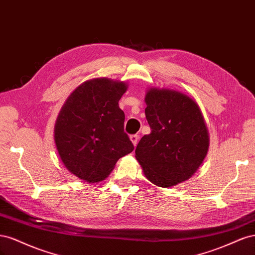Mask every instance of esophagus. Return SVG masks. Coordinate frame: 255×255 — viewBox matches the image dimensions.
I'll list each match as a JSON object with an SVG mask.
<instances>
[{
    "label": "esophagus",
    "instance_id": "34e87169",
    "mask_svg": "<svg viewBox=\"0 0 255 255\" xmlns=\"http://www.w3.org/2000/svg\"><path fill=\"white\" fill-rule=\"evenodd\" d=\"M129 139H130V141L133 142V144L136 146V144L138 143V139H139V136H138L137 134L130 135V136H129Z\"/></svg>",
    "mask_w": 255,
    "mask_h": 255
}]
</instances>
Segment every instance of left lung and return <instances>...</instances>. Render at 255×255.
<instances>
[{"instance_id":"left-lung-1","label":"left lung","mask_w":255,"mask_h":255,"mask_svg":"<svg viewBox=\"0 0 255 255\" xmlns=\"http://www.w3.org/2000/svg\"><path fill=\"white\" fill-rule=\"evenodd\" d=\"M145 118L151 133L136 146V159L151 183L171 187L188 180L204 160L210 136L195 100L170 89L150 88Z\"/></svg>"}]
</instances>
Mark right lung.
I'll list each match as a JSON object with an SVG mask.
<instances>
[{
	"instance_id": "obj_1",
	"label": "right lung",
	"mask_w": 255,
	"mask_h": 255,
	"mask_svg": "<svg viewBox=\"0 0 255 255\" xmlns=\"http://www.w3.org/2000/svg\"><path fill=\"white\" fill-rule=\"evenodd\" d=\"M125 82L106 78L84 82L66 100L54 128V140L65 167L88 183L105 180L117 160L134 150L125 133L119 100Z\"/></svg>"
}]
</instances>
